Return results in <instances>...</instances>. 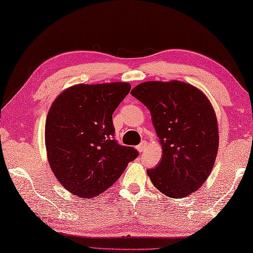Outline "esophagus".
I'll list each match as a JSON object with an SVG mask.
<instances>
[{
  "instance_id": "34e87169",
  "label": "esophagus",
  "mask_w": 253,
  "mask_h": 253,
  "mask_svg": "<svg viewBox=\"0 0 253 253\" xmlns=\"http://www.w3.org/2000/svg\"><path fill=\"white\" fill-rule=\"evenodd\" d=\"M147 146H148L147 141H141L138 146H136V149L138 150L139 153H144V151L147 149Z\"/></svg>"
}]
</instances>
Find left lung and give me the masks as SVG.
<instances>
[{
  "label": "left lung",
  "instance_id": "1",
  "mask_svg": "<svg viewBox=\"0 0 253 253\" xmlns=\"http://www.w3.org/2000/svg\"><path fill=\"white\" fill-rule=\"evenodd\" d=\"M130 94L145 105L162 145L158 166L148 169L153 185L170 198H185L208 179L219 147L218 122L208 97L180 81H149Z\"/></svg>",
  "mask_w": 253,
  "mask_h": 253
}]
</instances>
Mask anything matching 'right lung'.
Wrapping results in <instances>:
<instances>
[{
  "label": "right lung",
  "instance_id": "right-lung-1",
  "mask_svg": "<svg viewBox=\"0 0 253 253\" xmlns=\"http://www.w3.org/2000/svg\"><path fill=\"white\" fill-rule=\"evenodd\" d=\"M126 82L76 84L52 103L45 147L55 177L73 195L94 198L107 190L138 153L114 139L113 113L129 93Z\"/></svg>",
  "mask_w": 253,
  "mask_h": 253
}]
</instances>
